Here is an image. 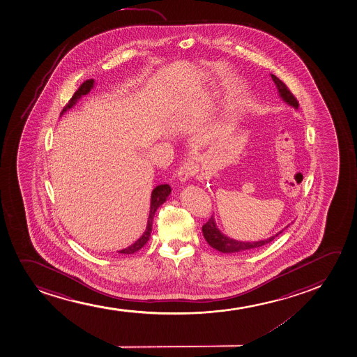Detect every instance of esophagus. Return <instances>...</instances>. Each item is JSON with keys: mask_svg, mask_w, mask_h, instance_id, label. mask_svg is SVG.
<instances>
[{"mask_svg": "<svg viewBox=\"0 0 357 357\" xmlns=\"http://www.w3.org/2000/svg\"><path fill=\"white\" fill-rule=\"evenodd\" d=\"M196 172H197V166L191 160H186L176 171V178L181 184H185L186 181H190L191 176L196 174Z\"/></svg>", "mask_w": 357, "mask_h": 357, "instance_id": "obj_1", "label": "esophagus"}]
</instances>
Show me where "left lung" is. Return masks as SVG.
Returning a JSON list of instances; mask_svg holds the SVG:
<instances>
[{
	"instance_id": "1",
	"label": "left lung",
	"mask_w": 357,
	"mask_h": 357,
	"mask_svg": "<svg viewBox=\"0 0 357 357\" xmlns=\"http://www.w3.org/2000/svg\"><path fill=\"white\" fill-rule=\"evenodd\" d=\"M270 75H271V79L276 84L277 92H278V96H280L282 100L284 101L285 104L293 106L294 109H298V100L290 93L288 87L277 76L273 75V74H270ZM288 226L285 228H288ZM285 228H283L282 231H278L273 236H270L268 239L258 240V241H240V240L231 239L226 234H223L222 231L218 229L214 215H211L209 221L202 227V231H203L206 243H209L210 246L215 248V250L222 252V253H238V252L255 251L257 248H263L266 243H271L276 236L281 234Z\"/></svg>"
}]
</instances>
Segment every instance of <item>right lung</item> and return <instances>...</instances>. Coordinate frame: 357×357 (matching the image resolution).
<instances>
[{"instance_id":"obj_1","label":"right lung","mask_w":357,"mask_h":357,"mask_svg":"<svg viewBox=\"0 0 357 357\" xmlns=\"http://www.w3.org/2000/svg\"><path fill=\"white\" fill-rule=\"evenodd\" d=\"M94 84H96L94 80L84 81V84H81L80 89H77V91L74 93V96H73L72 99L68 102V105L64 107L61 116H62L64 112H67L68 109H73V107L76 105V102L80 100L81 98L87 96V94L91 92V89L94 87ZM171 192H172V189H171V186L168 184L158 185L155 189L151 191V210H149V216H148L146 231H144V233H143L134 243H131L130 246H128V248H123L121 251H118V253H122V255H132L135 252L139 251V250L148 243L149 236H151V228H153V220H154V216H155V211L161 204H164L165 202L167 201Z\"/></svg>"}]
</instances>
